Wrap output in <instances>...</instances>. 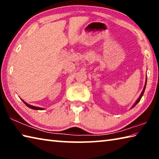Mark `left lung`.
I'll return each instance as SVG.
<instances>
[{"label":"left lung","instance_id":"left-lung-1","mask_svg":"<svg viewBox=\"0 0 159 159\" xmlns=\"http://www.w3.org/2000/svg\"><path fill=\"white\" fill-rule=\"evenodd\" d=\"M147 79H146V82H145V85H144V89H143V91H142V93H141V95H140V96H139V98H138V100H137V101H136V102H135V104H134V105H133V107H135V105H136V104H138V102H139V101H140V99H141V98H142V95H143V94H144V90H145V88H146V85H147Z\"/></svg>","mask_w":159,"mask_h":159}]
</instances>
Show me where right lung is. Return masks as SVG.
<instances>
[{
  "label": "right lung",
  "mask_w": 159,
  "mask_h": 159,
  "mask_svg": "<svg viewBox=\"0 0 159 159\" xmlns=\"http://www.w3.org/2000/svg\"><path fill=\"white\" fill-rule=\"evenodd\" d=\"M24 103H25L26 106H27L28 107H29V108H31L32 109H35V110H43V108H40V107H34V106H31L30 105V104H28L26 102H25V101H23Z\"/></svg>",
  "instance_id": "1"
}]
</instances>
